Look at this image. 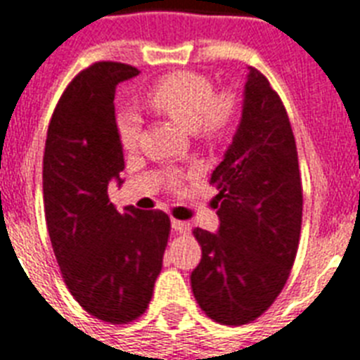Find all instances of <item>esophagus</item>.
<instances>
[{
	"instance_id": "34e87169",
	"label": "esophagus",
	"mask_w": 360,
	"mask_h": 360,
	"mask_svg": "<svg viewBox=\"0 0 360 360\" xmlns=\"http://www.w3.org/2000/svg\"><path fill=\"white\" fill-rule=\"evenodd\" d=\"M172 229L179 235H188L190 233V224L188 221H181V220H172Z\"/></svg>"
}]
</instances>
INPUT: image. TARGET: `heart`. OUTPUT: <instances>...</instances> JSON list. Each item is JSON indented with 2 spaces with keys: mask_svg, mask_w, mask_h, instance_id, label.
Here are the masks:
<instances>
[{
  "mask_svg": "<svg viewBox=\"0 0 360 360\" xmlns=\"http://www.w3.org/2000/svg\"><path fill=\"white\" fill-rule=\"evenodd\" d=\"M155 110L166 114L186 131H201L209 136L226 133L236 116L233 94H216L212 81L192 72H177L162 77L146 94ZM120 142L125 150L139 144L142 118L133 107H122L116 114Z\"/></svg>",
  "mask_w": 360,
  "mask_h": 360,
  "instance_id": "obj_1",
  "label": "heart"
}]
</instances>
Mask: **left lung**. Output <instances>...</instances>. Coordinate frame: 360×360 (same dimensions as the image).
I'll use <instances>...</instances> for the list:
<instances>
[{"instance_id":"obj_1","label":"left lung","mask_w":360,"mask_h":360,"mask_svg":"<svg viewBox=\"0 0 360 360\" xmlns=\"http://www.w3.org/2000/svg\"><path fill=\"white\" fill-rule=\"evenodd\" d=\"M242 118L210 175L216 233L195 227L201 261L190 276L201 311L244 326L276 302L290 276L302 231L303 190L290 120L268 79L248 68Z\"/></svg>"}]
</instances>
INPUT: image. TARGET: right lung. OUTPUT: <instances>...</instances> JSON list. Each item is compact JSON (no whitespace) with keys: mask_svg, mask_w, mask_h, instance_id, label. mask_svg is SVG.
<instances>
[{"mask_svg":"<svg viewBox=\"0 0 360 360\" xmlns=\"http://www.w3.org/2000/svg\"><path fill=\"white\" fill-rule=\"evenodd\" d=\"M139 75L96 63L64 90L44 150V210L64 283L84 311L109 323L142 316L162 268L170 218L133 205L118 212L109 183L122 185L124 150L114 116L116 84Z\"/></svg>","mask_w":360,"mask_h":360,"instance_id":"right-lung-1","label":"right lung"}]
</instances>
